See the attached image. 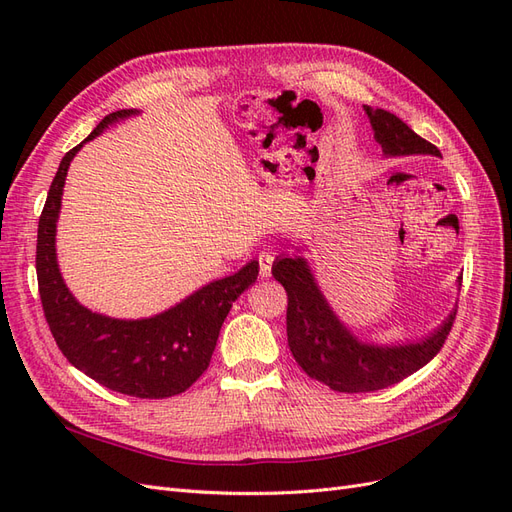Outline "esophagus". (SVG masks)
Wrapping results in <instances>:
<instances>
[{"mask_svg":"<svg viewBox=\"0 0 512 512\" xmlns=\"http://www.w3.org/2000/svg\"><path fill=\"white\" fill-rule=\"evenodd\" d=\"M258 265H260V277H269L271 275V265H273V254L271 252H260L258 254Z\"/></svg>","mask_w":512,"mask_h":512,"instance_id":"esophagus-1","label":"esophagus"}]
</instances>
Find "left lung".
<instances>
[{"label": "left lung", "mask_w": 512, "mask_h": 512, "mask_svg": "<svg viewBox=\"0 0 512 512\" xmlns=\"http://www.w3.org/2000/svg\"><path fill=\"white\" fill-rule=\"evenodd\" d=\"M386 158L440 156L436 145L384 108L363 106ZM273 277L288 292L286 333L294 361L309 378L339 393H369L397 384L427 365L451 333L457 309L423 339L378 346L363 342L337 318L303 256H277ZM461 286V277L457 280Z\"/></svg>", "instance_id": "8db88e82"}]
</instances>
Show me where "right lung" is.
<instances>
[{"label":"right lung","mask_w":512,"mask_h":512,"mask_svg":"<svg viewBox=\"0 0 512 512\" xmlns=\"http://www.w3.org/2000/svg\"><path fill=\"white\" fill-rule=\"evenodd\" d=\"M136 108L106 115L81 145L61 160L38 222L36 273L46 322L66 359L85 376L123 395L164 399L183 393L205 374L222 324L243 290L258 277V260L222 280L198 288L162 314L138 320L91 312L74 299L59 271L55 235L72 158Z\"/></svg>","instance_id":"add662e5"}]
</instances>
